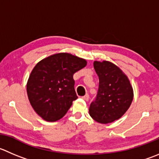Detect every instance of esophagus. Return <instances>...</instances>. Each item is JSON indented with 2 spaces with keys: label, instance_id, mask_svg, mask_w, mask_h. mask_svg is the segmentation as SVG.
<instances>
[{
  "label": "esophagus",
  "instance_id": "34e87169",
  "mask_svg": "<svg viewBox=\"0 0 159 159\" xmlns=\"http://www.w3.org/2000/svg\"><path fill=\"white\" fill-rule=\"evenodd\" d=\"M82 98H83V99L85 100V101H88V100H89V95H88V94H86V95H84V96L82 97Z\"/></svg>",
  "mask_w": 159,
  "mask_h": 159
}]
</instances>
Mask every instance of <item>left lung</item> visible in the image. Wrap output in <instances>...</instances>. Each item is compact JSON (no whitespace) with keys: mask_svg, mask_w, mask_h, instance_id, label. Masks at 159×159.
<instances>
[{"mask_svg":"<svg viewBox=\"0 0 159 159\" xmlns=\"http://www.w3.org/2000/svg\"><path fill=\"white\" fill-rule=\"evenodd\" d=\"M94 68L99 79L96 98L89 107L92 119L109 124L120 118L132 102L133 88L125 74L109 61H95Z\"/></svg>","mask_w":159,"mask_h":159,"instance_id":"8db88e82","label":"left lung"}]
</instances>
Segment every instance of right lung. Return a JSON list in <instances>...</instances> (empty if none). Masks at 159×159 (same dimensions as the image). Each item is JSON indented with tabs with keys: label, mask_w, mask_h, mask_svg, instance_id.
Here are the masks:
<instances>
[{
	"label": "right lung",
	"mask_w": 159,
	"mask_h": 159,
	"mask_svg": "<svg viewBox=\"0 0 159 159\" xmlns=\"http://www.w3.org/2000/svg\"><path fill=\"white\" fill-rule=\"evenodd\" d=\"M86 64L84 59L60 53L35 66L28 80L27 94L31 106L44 120L54 122L67 113L78 98L73 75Z\"/></svg>",
	"instance_id": "1"
}]
</instances>
